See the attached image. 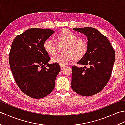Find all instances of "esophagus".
<instances>
[{"mask_svg":"<svg viewBox=\"0 0 125 125\" xmlns=\"http://www.w3.org/2000/svg\"><path fill=\"white\" fill-rule=\"evenodd\" d=\"M60 67H61V69L62 70L64 69V68L65 67V65H61Z\"/></svg>","mask_w":125,"mask_h":125,"instance_id":"34e87169","label":"esophagus"}]
</instances>
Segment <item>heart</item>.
<instances>
[{
  "label": "heart",
  "mask_w": 125,
  "mask_h": 125,
  "mask_svg": "<svg viewBox=\"0 0 125 125\" xmlns=\"http://www.w3.org/2000/svg\"><path fill=\"white\" fill-rule=\"evenodd\" d=\"M55 41L59 45L65 44L63 54L55 55L52 58L53 63H57L60 65H65L73 61L82 59L86 54L87 44L83 40L79 39V37L67 29H65L56 36ZM43 48L47 54L54 55L57 52V45L52 39H48L43 43Z\"/></svg>",
  "instance_id": "1"
}]
</instances>
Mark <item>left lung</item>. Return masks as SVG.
<instances>
[{"instance_id": "1", "label": "left lung", "mask_w": 125, "mask_h": 125, "mask_svg": "<svg viewBox=\"0 0 125 125\" xmlns=\"http://www.w3.org/2000/svg\"><path fill=\"white\" fill-rule=\"evenodd\" d=\"M87 38L86 54L72 67L71 88L82 96H91L104 88L109 81L115 61V52L109 40L97 29L75 28Z\"/></svg>"}]
</instances>
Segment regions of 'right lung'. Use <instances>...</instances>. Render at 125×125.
Masks as SVG:
<instances>
[{
	"instance_id": "right-lung-1",
	"label": "right lung",
	"mask_w": 125,
	"mask_h": 125,
	"mask_svg": "<svg viewBox=\"0 0 125 125\" xmlns=\"http://www.w3.org/2000/svg\"><path fill=\"white\" fill-rule=\"evenodd\" d=\"M55 31L47 28H30L13 40L9 64L16 83L28 96L40 99L54 90L61 70L57 63L49 64L45 51V40Z\"/></svg>"
}]
</instances>
